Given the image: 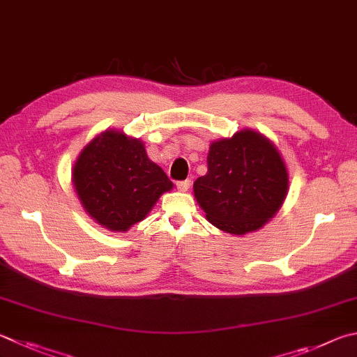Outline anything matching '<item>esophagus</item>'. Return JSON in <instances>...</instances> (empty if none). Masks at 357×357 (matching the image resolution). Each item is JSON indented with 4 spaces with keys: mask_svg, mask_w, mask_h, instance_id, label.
<instances>
[{
    "mask_svg": "<svg viewBox=\"0 0 357 357\" xmlns=\"http://www.w3.org/2000/svg\"><path fill=\"white\" fill-rule=\"evenodd\" d=\"M176 187H178V190H181V192H187V190H189V187H190V181L189 179L179 181V183H176Z\"/></svg>",
    "mask_w": 357,
    "mask_h": 357,
    "instance_id": "esophagus-1",
    "label": "esophagus"
}]
</instances>
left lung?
I'll return each mask as SVG.
<instances>
[{
    "label": "left lung",
    "mask_w": 357,
    "mask_h": 357,
    "mask_svg": "<svg viewBox=\"0 0 357 357\" xmlns=\"http://www.w3.org/2000/svg\"><path fill=\"white\" fill-rule=\"evenodd\" d=\"M289 193V172L278 146L255 129L212 142L207 173L193 195L207 222L232 236L261 229L281 209Z\"/></svg>",
    "instance_id": "8db88e82"
}]
</instances>
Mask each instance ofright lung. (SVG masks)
Segmentation results:
<instances>
[{
  "label": "right lung",
  "instance_id": "add662e5",
  "mask_svg": "<svg viewBox=\"0 0 357 357\" xmlns=\"http://www.w3.org/2000/svg\"><path fill=\"white\" fill-rule=\"evenodd\" d=\"M77 199L92 220L112 232H126L144 220L160 195L173 189L150 160L145 144L106 129L82 148L71 168Z\"/></svg>",
  "mask_w": 357,
  "mask_h": 357
}]
</instances>
